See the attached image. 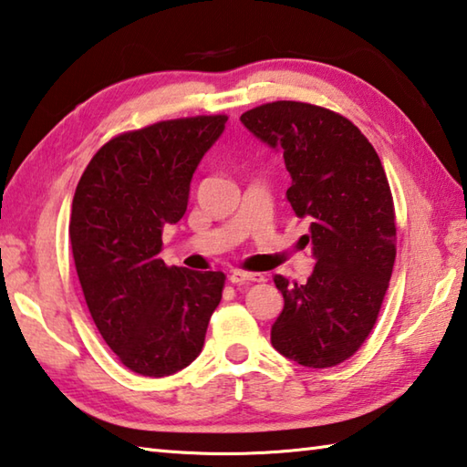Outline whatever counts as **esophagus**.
I'll return each mask as SVG.
<instances>
[{
	"label": "esophagus",
	"instance_id": "obj_1",
	"mask_svg": "<svg viewBox=\"0 0 467 467\" xmlns=\"http://www.w3.org/2000/svg\"><path fill=\"white\" fill-rule=\"evenodd\" d=\"M265 275L263 274H251V271H241V269H233L228 274V282L233 284H249V282H263Z\"/></svg>",
	"mask_w": 467,
	"mask_h": 467
}]
</instances>
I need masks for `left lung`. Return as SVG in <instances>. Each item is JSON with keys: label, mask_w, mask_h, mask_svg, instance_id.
<instances>
[{"label": "left lung", "mask_w": 467, "mask_h": 467, "mask_svg": "<svg viewBox=\"0 0 467 467\" xmlns=\"http://www.w3.org/2000/svg\"><path fill=\"white\" fill-rule=\"evenodd\" d=\"M284 155L296 216L310 220L306 284L275 275L284 296L271 345L304 368L349 359L374 328L396 259L392 192L376 149L345 116L304 101H271L241 116Z\"/></svg>", "instance_id": "obj_1"}]
</instances>
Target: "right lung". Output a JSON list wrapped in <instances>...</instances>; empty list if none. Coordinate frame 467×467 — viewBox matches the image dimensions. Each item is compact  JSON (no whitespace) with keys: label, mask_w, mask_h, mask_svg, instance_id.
I'll list each match as a JSON object with an SVG mask.
<instances>
[{"label":"right lung","mask_w":467,"mask_h":467,"mask_svg":"<svg viewBox=\"0 0 467 467\" xmlns=\"http://www.w3.org/2000/svg\"><path fill=\"white\" fill-rule=\"evenodd\" d=\"M228 118L193 116L124 132L101 147L73 196L69 239L89 315L134 374L171 376L204 347L223 271L167 267L165 224L188 210L190 183Z\"/></svg>","instance_id":"obj_1"}]
</instances>
